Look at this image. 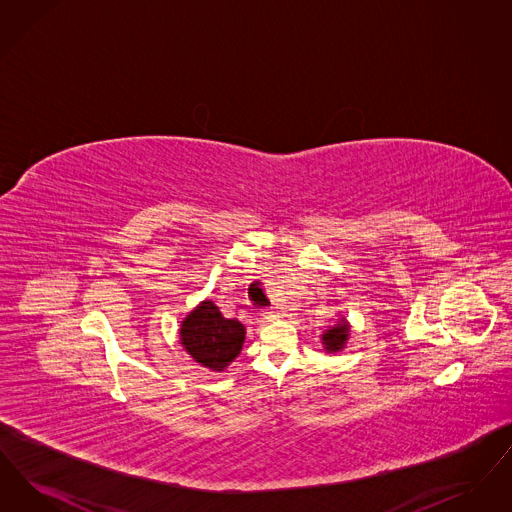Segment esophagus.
<instances>
[{"mask_svg": "<svg viewBox=\"0 0 512 512\" xmlns=\"http://www.w3.org/2000/svg\"><path fill=\"white\" fill-rule=\"evenodd\" d=\"M261 315H263V318H267V320H278L280 318V313L276 309H267Z\"/></svg>", "mask_w": 512, "mask_h": 512, "instance_id": "esophagus-1", "label": "esophagus"}]
</instances>
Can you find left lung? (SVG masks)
Segmentation results:
<instances>
[{"instance_id":"left-lung-1","label":"left lung","mask_w":512,"mask_h":512,"mask_svg":"<svg viewBox=\"0 0 512 512\" xmlns=\"http://www.w3.org/2000/svg\"><path fill=\"white\" fill-rule=\"evenodd\" d=\"M349 336H351V324L347 322V318L341 317L338 318L336 324L328 326L322 332L320 341H322V347H324L326 353H340L345 349Z\"/></svg>"}]
</instances>
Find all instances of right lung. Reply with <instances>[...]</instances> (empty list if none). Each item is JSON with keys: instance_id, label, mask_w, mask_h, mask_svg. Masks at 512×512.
<instances>
[{"instance_id": "add662e5", "label": "right lung", "mask_w": 512, "mask_h": 512, "mask_svg": "<svg viewBox=\"0 0 512 512\" xmlns=\"http://www.w3.org/2000/svg\"><path fill=\"white\" fill-rule=\"evenodd\" d=\"M180 343L195 363L222 372L240 355L245 326L236 318H224L211 299H203L180 322Z\"/></svg>"}]
</instances>
